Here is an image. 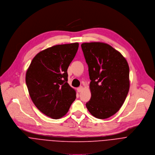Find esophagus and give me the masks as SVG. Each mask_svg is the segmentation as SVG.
<instances>
[{
	"label": "esophagus",
	"instance_id": "esophagus-1",
	"mask_svg": "<svg viewBox=\"0 0 155 155\" xmlns=\"http://www.w3.org/2000/svg\"><path fill=\"white\" fill-rule=\"evenodd\" d=\"M82 90H83V87H82V86H80L79 87H78V88H77V90H78V91L79 93V92H81L82 91Z\"/></svg>",
	"mask_w": 155,
	"mask_h": 155
}]
</instances>
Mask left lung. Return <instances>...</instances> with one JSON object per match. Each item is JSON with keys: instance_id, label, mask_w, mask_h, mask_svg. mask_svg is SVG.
I'll return each instance as SVG.
<instances>
[{"instance_id": "obj_1", "label": "left lung", "mask_w": 155, "mask_h": 155, "mask_svg": "<svg viewBox=\"0 0 155 155\" xmlns=\"http://www.w3.org/2000/svg\"><path fill=\"white\" fill-rule=\"evenodd\" d=\"M81 48L91 80V98L86 107L95 117L107 118L119 110L128 94V62L118 51L106 43H84Z\"/></svg>"}]
</instances>
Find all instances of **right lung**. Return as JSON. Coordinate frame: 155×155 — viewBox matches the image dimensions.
<instances>
[{
	"label": "right lung",
	"mask_w": 155,
	"mask_h": 155,
	"mask_svg": "<svg viewBox=\"0 0 155 155\" xmlns=\"http://www.w3.org/2000/svg\"><path fill=\"white\" fill-rule=\"evenodd\" d=\"M79 43L55 45L33 58L25 75L30 97L43 114L54 119L64 116L75 100L76 91L68 84V68Z\"/></svg>",
	"instance_id": "add662e5"
}]
</instances>
